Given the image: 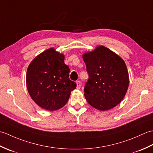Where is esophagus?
Wrapping results in <instances>:
<instances>
[{"label": "esophagus", "instance_id": "esophagus-1", "mask_svg": "<svg viewBox=\"0 0 153 153\" xmlns=\"http://www.w3.org/2000/svg\"><path fill=\"white\" fill-rule=\"evenodd\" d=\"M76 85H77V89H79L81 88V85H82V84H81V82H79V81H77Z\"/></svg>", "mask_w": 153, "mask_h": 153}]
</instances>
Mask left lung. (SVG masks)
<instances>
[{
  "instance_id": "1",
  "label": "left lung",
  "mask_w": 153,
  "mask_h": 153,
  "mask_svg": "<svg viewBox=\"0 0 153 153\" xmlns=\"http://www.w3.org/2000/svg\"><path fill=\"white\" fill-rule=\"evenodd\" d=\"M89 79L84 95L91 106L107 110L122 101L129 86L126 65L118 55L104 46L83 55Z\"/></svg>"
}]
</instances>
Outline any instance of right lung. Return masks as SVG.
<instances>
[{
    "label": "right lung",
    "instance_id": "obj_1",
    "mask_svg": "<svg viewBox=\"0 0 153 153\" xmlns=\"http://www.w3.org/2000/svg\"><path fill=\"white\" fill-rule=\"evenodd\" d=\"M64 56L53 48L39 54L27 70L29 94L41 108L55 110L66 105L76 83L69 78L70 68Z\"/></svg>",
    "mask_w": 153,
    "mask_h": 153
}]
</instances>
